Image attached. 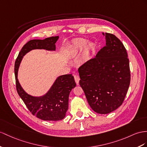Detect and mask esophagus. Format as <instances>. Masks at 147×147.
Here are the masks:
<instances>
[{
	"label": "esophagus",
	"mask_w": 147,
	"mask_h": 147,
	"mask_svg": "<svg viewBox=\"0 0 147 147\" xmlns=\"http://www.w3.org/2000/svg\"><path fill=\"white\" fill-rule=\"evenodd\" d=\"M74 81L75 82H76V84H78L79 83V81H80V76H78V75H74Z\"/></svg>",
	"instance_id": "esophagus-1"
}]
</instances>
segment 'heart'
<instances>
[{"label":"heart","mask_w":147,"mask_h":147,"mask_svg":"<svg viewBox=\"0 0 147 147\" xmlns=\"http://www.w3.org/2000/svg\"><path fill=\"white\" fill-rule=\"evenodd\" d=\"M87 43V41L83 38H78L74 40L71 45V48L74 52L76 53L83 50L85 48L87 51H91L93 48V45L92 43Z\"/></svg>","instance_id":"heart-1"}]
</instances>
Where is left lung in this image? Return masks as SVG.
I'll use <instances>...</instances> for the list:
<instances>
[{
  "instance_id": "8db88e82",
  "label": "left lung",
  "mask_w": 147,
  "mask_h": 147,
  "mask_svg": "<svg viewBox=\"0 0 147 147\" xmlns=\"http://www.w3.org/2000/svg\"><path fill=\"white\" fill-rule=\"evenodd\" d=\"M106 36V45L95 58L78 69L80 85L92 109L106 114L122 104L130 82L129 59L125 47L112 33Z\"/></svg>"
}]
</instances>
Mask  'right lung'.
<instances>
[{"mask_svg": "<svg viewBox=\"0 0 147 147\" xmlns=\"http://www.w3.org/2000/svg\"><path fill=\"white\" fill-rule=\"evenodd\" d=\"M58 36L47 38L45 40H32L22 48L15 63V76L16 89L18 95L33 115L43 120L57 121L62 120L68 109L69 95L72 89L76 87V82L72 74H65L56 79L46 94L41 97H33L22 89L18 81V67L23 56L34 49L55 50V43Z\"/></svg>", "mask_w": 147, "mask_h": 147, "instance_id": "1", "label": "right lung"}]
</instances>
